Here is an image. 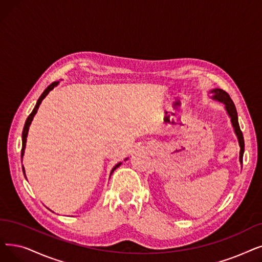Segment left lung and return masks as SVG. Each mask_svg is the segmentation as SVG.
Here are the masks:
<instances>
[{"instance_id":"obj_1","label":"left lung","mask_w":262,"mask_h":262,"mask_svg":"<svg viewBox=\"0 0 262 262\" xmlns=\"http://www.w3.org/2000/svg\"><path fill=\"white\" fill-rule=\"evenodd\" d=\"M211 93H213V98L221 101V103L225 104V108L228 112L229 117L231 118V123L233 125V128L235 132V135L237 136V140H238V144H240L241 151H240V162L241 164L243 163V154H244V138H243V134L242 130L240 128V125H238V121H237V112L235 109V106L233 104L232 99L230 98L229 94L225 92L224 90L222 89H215L212 90Z\"/></svg>"}]
</instances>
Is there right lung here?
<instances>
[{"instance_id":"right-lung-1","label":"right lung","mask_w":262,"mask_h":262,"mask_svg":"<svg viewBox=\"0 0 262 262\" xmlns=\"http://www.w3.org/2000/svg\"><path fill=\"white\" fill-rule=\"evenodd\" d=\"M59 83V81H54V82H52L46 90L43 91L42 92V94L40 95V97L38 98V100H37V103H36V105H35V107H34V109H33V111L31 112V115L28 117V119H27V121H26V124H25V127H24V130H22V149H21V158H22V156H24V154H25V149H26V142H27V137H28V132H29V127H30V124H31V122H32V120H33V118H34V116L36 115V112H37V109H38V107H39V105H40V103H41V100L46 97V95L50 92V91ZM121 165V163H119L118 165H116L115 167H113V169H112V171H111V173L115 171V170L119 167ZM22 170H24V173H25V168L22 167ZM25 177H26V173H25Z\"/></svg>"}]
</instances>
